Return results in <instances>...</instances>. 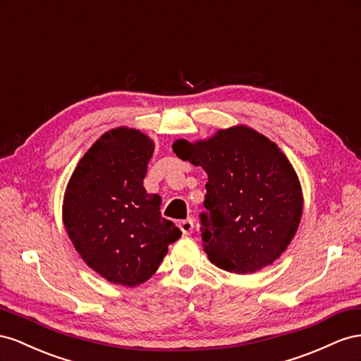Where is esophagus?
Here are the masks:
<instances>
[{"label": "esophagus", "instance_id": "obj_1", "mask_svg": "<svg viewBox=\"0 0 361 361\" xmlns=\"http://www.w3.org/2000/svg\"><path fill=\"white\" fill-rule=\"evenodd\" d=\"M180 230L183 231V234H190L193 231V221L192 219H186V221H181L178 224Z\"/></svg>", "mask_w": 361, "mask_h": 361}]
</instances>
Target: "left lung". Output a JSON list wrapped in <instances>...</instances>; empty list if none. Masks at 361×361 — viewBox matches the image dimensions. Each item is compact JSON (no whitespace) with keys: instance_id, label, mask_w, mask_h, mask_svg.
I'll list each match as a JSON object with an SVG mask.
<instances>
[{"instance_id":"1","label":"left lung","mask_w":361,"mask_h":361,"mask_svg":"<svg viewBox=\"0 0 361 361\" xmlns=\"http://www.w3.org/2000/svg\"><path fill=\"white\" fill-rule=\"evenodd\" d=\"M181 160L209 175L201 238L212 263L250 274L272 264L298 230L302 193L295 169L274 142L248 127L172 145Z\"/></svg>"}]
</instances>
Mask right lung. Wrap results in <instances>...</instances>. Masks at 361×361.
<instances>
[{
    "label": "right lung",
    "mask_w": 361,
    "mask_h": 361,
    "mask_svg": "<svg viewBox=\"0 0 361 361\" xmlns=\"http://www.w3.org/2000/svg\"><path fill=\"white\" fill-rule=\"evenodd\" d=\"M152 152L140 131L110 130L80 160L65 193L69 239L92 269L115 284L147 281L181 235L161 218V198L143 188Z\"/></svg>",
    "instance_id": "right-lung-1"
}]
</instances>
